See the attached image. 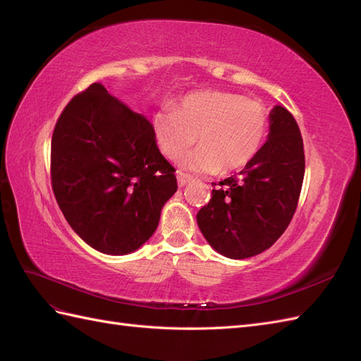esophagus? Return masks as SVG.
I'll return each instance as SVG.
<instances>
[{
    "instance_id": "1",
    "label": "esophagus",
    "mask_w": 361,
    "mask_h": 361,
    "mask_svg": "<svg viewBox=\"0 0 361 361\" xmlns=\"http://www.w3.org/2000/svg\"><path fill=\"white\" fill-rule=\"evenodd\" d=\"M176 176H178V183H179V187H185V185H187L190 180H192V178L190 176V174L183 173V171H178V173H176Z\"/></svg>"
}]
</instances>
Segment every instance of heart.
Wrapping results in <instances>:
<instances>
[{
    "label": "heart",
    "mask_w": 361,
    "mask_h": 361,
    "mask_svg": "<svg viewBox=\"0 0 361 361\" xmlns=\"http://www.w3.org/2000/svg\"><path fill=\"white\" fill-rule=\"evenodd\" d=\"M157 146L164 157L183 161L195 171L223 174L247 167L260 152L268 130V111L259 101L243 94L204 90L183 97L176 110L166 108L152 120Z\"/></svg>",
    "instance_id": "heart-1"
}]
</instances>
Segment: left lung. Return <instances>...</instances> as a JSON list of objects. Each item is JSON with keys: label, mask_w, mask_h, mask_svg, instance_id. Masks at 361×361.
Instances as JSON below:
<instances>
[{"label": "left lung", "mask_w": 361, "mask_h": 361, "mask_svg": "<svg viewBox=\"0 0 361 361\" xmlns=\"http://www.w3.org/2000/svg\"><path fill=\"white\" fill-rule=\"evenodd\" d=\"M304 169L298 123L285 106L276 105L268 141L257 157L238 176L220 182L221 188L212 190L209 203L199 211L197 224L206 241L231 259L268 250L297 211Z\"/></svg>", "instance_id": "left-lung-1"}]
</instances>
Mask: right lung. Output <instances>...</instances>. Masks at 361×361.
Instances as JSON below:
<instances>
[{
	"label": "right lung",
	"mask_w": 361,
	"mask_h": 361,
	"mask_svg": "<svg viewBox=\"0 0 361 361\" xmlns=\"http://www.w3.org/2000/svg\"><path fill=\"white\" fill-rule=\"evenodd\" d=\"M154 126L99 82L73 96L51 141V183L60 209L84 243L122 256L157 231L178 190Z\"/></svg>",
	"instance_id": "obj_1"
}]
</instances>
